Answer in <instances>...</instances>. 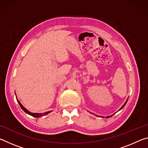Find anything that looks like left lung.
I'll use <instances>...</instances> for the list:
<instances>
[{"instance_id":"1","label":"left lung","mask_w":148,"mask_h":148,"mask_svg":"<svg viewBox=\"0 0 148 148\" xmlns=\"http://www.w3.org/2000/svg\"><path fill=\"white\" fill-rule=\"evenodd\" d=\"M127 100H128V99H127ZM127 101H126V102H125V104H124L123 105V106H122V107H121V108H120V109H119V110H121V109L123 108V107H124V106H125V104H126V103H127ZM96 116H97V115H96ZM112 116H113V115H112ZM108 116V117H107V118H108V117H111V116ZM99 117H100V116H99Z\"/></svg>"}]
</instances>
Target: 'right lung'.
Returning <instances> with one entry per match:
<instances>
[{
	"instance_id": "obj_1",
	"label": "right lung",
	"mask_w": 148,
	"mask_h": 148,
	"mask_svg": "<svg viewBox=\"0 0 148 148\" xmlns=\"http://www.w3.org/2000/svg\"><path fill=\"white\" fill-rule=\"evenodd\" d=\"M16 99H17V101L18 102V103H19V106H20V107L21 108V109L23 110V111L25 112V113H27V114H29V115H30V116H32V117H42V116H46V115H47V114H48L49 113H50V112H51V111H48V112H45V113H42V114H40V113H32V112H29L28 110H27L25 108L23 105H22L21 104V102H20L19 101H18V99H17V97H16Z\"/></svg>"
}]
</instances>
